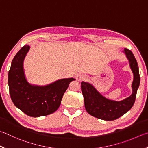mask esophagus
<instances>
[{
	"label": "esophagus",
	"instance_id": "34e87169",
	"mask_svg": "<svg viewBox=\"0 0 148 148\" xmlns=\"http://www.w3.org/2000/svg\"><path fill=\"white\" fill-rule=\"evenodd\" d=\"M86 79H87V76H86L85 75H82V76H80L79 77L80 80H85Z\"/></svg>",
	"mask_w": 148,
	"mask_h": 148
}]
</instances>
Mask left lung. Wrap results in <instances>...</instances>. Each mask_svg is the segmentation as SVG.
I'll list each match as a JSON object with an SVG mask.
<instances>
[{"label": "left lung", "instance_id": "left-lung-1", "mask_svg": "<svg viewBox=\"0 0 148 148\" xmlns=\"http://www.w3.org/2000/svg\"><path fill=\"white\" fill-rule=\"evenodd\" d=\"M124 52L130 61V67L134 76L132 83L133 92L130 97L120 101L110 100L103 97L92 85L84 82L81 83L86 111L88 114L99 119L106 121L116 120L130 111L135 103L140 81L138 63L131 50L125 48Z\"/></svg>", "mask_w": 148, "mask_h": 148}]
</instances>
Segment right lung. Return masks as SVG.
<instances>
[{
    "instance_id": "add662e5",
    "label": "right lung",
    "mask_w": 148,
    "mask_h": 148,
    "mask_svg": "<svg viewBox=\"0 0 148 148\" xmlns=\"http://www.w3.org/2000/svg\"><path fill=\"white\" fill-rule=\"evenodd\" d=\"M29 49L27 45L23 47L12 62L8 72L10 97L15 106L28 116H46L59 108L69 83L75 79L58 80L45 87L29 84L23 71V61Z\"/></svg>"
}]
</instances>
